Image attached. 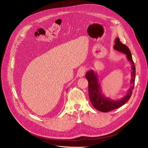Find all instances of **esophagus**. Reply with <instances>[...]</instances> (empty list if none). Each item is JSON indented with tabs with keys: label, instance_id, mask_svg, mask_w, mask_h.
I'll return each instance as SVG.
<instances>
[{
	"label": "esophagus",
	"instance_id": "obj_1",
	"mask_svg": "<svg viewBox=\"0 0 148 148\" xmlns=\"http://www.w3.org/2000/svg\"><path fill=\"white\" fill-rule=\"evenodd\" d=\"M86 68L85 67H83V66H82L80 68V69H79L78 71V75L79 77H82L84 75V74H85V72H86Z\"/></svg>",
	"mask_w": 148,
	"mask_h": 148
}]
</instances>
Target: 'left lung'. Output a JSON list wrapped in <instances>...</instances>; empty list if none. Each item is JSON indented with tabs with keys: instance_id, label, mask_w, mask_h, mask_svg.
Here are the masks:
<instances>
[{
	"instance_id": "8db88e82",
	"label": "left lung",
	"mask_w": 148,
	"mask_h": 148,
	"mask_svg": "<svg viewBox=\"0 0 148 148\" xmlns=\"http://www.w3.org/2000/svg\"><path fill=\"white\" fill-rule=\"evenodd\" d=\"M113 48L116 50L125 54L127 59L130 62L131 65V79L130 83L131 85L125 97L119 99L113 100L110 98L107 97L103 93L98 80V74L94 70H90L89 71H88L85 76H86L89 83L88 91L90 100L92 106H94L95 109L101 112H108L118 108L123 104H125L130 98L134 89L136 79V68L130 49L127 46L122 44L119 41V38L116 39Z\"/></svg>"
}]
</instances>
